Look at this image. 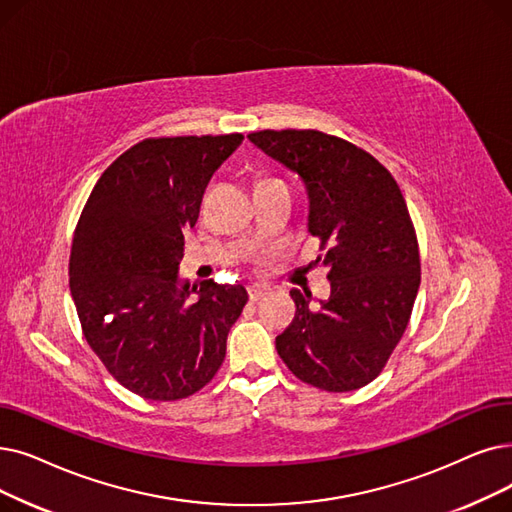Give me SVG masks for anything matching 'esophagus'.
I'll return each mask as SVG.
<instances>
[{
  "label": "esophagus",
  "mask_w": 512,
  "mask_h": 512,
  "mask_svg": "<svg viewBox=\"0 0 512 512\" xmlns=\"http://www.w3.org/2000/svg\"><path fill=\"white\" fill-rule=\"evenodd\" d=\"M268 291H270V288L265 286V284H251V286L247 288V293H249V299H251V301H259L261 297L268 295Z\"/></svg>",
  "instance_id": "obj_1"
}]
</instances>
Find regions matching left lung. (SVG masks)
<instances>
[{"mask_svg": "<svg viewBox=\"0 0 512 512\" xmlns=\"http://www.w3.org/2000/svg\"><path fill=\"white\" fill-rule=\"evenodd\" d=\"M249 140L295 171L309 196L330 299L309 307L293 288L295 318L276 349L299 381L330 393L379 376L410 322L420 286L416 230L393 175L370 152L318 129H263Z\"/></svg>", "mask_w": 512, "mask_h": 512, "instance_id": "1", "label": "left lung"}]
</instances>
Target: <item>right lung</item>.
I'll use <instances>...</instances> for the list:
<instances>
[{
    "label": "right lung",
    "instance_id": "add662e5",
    "mask_svg": "<svg viewBox=\"0 0 512 512\" xmlns=\"http://www.w3.org/2000/svg\"><path fill=\"white\" fill-rule=\"evenodd\" d=\"M242 138L138 142L100 175L77 221L69 284L83 337L117 383L152 402H177L211 383L249 301L242 284L177 280L184 232Z\"/></svg>",
    "mask_w": 512,
    "mask_h": 512
}]
</instances>
